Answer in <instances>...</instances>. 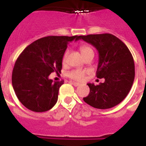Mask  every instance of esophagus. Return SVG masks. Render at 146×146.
<instances>
[{
    "mask_svg": "<svg viewBox=\"0 0 146 146\" xmlns=\"http://www.w3.org/2000/svg\"><path fill=\"white\" fill-rule=\"evenodd\" d=\"M70 83H71V84H73V86H75V87H77V86H80V83H79V82H70Z\"/></svg>",
    "mask_w": 146,
    "mask_h": 146,
    "instance_id": "obj_1",
    "label": "esophagus"
}]
</instances>
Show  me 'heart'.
<instances>
[{
	"instance_id": "b5f03b06",
	"label": "heart",
	"mask_w": 146,
	"mask_h": 146,
	"mask_svg": "<svg viewBox=\"0 0 146 146\" xmlns=\"http://www.w3.org/2000/svg\"><path fill=\"white\" fill-rule=\"evenodd\" d=\"M80 50L81 54L82 55V57H84L85 55H86L87 54L89 53H94L93 49L91 47L89 46V45H81L80 47ZM66 56H67V51L64 53V55H63V58H62V60L63 62H65L66 58ZM86 70H73L69 71L67 73V76L69 77L72 79V80H77V81H82L83 79L85 78V76L86 74Z\"/></svg>"
}]
</instances>
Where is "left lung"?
<instances>
[{
    "instance_id": "8db88e82",
    "label": "left lung",
    "mask_w": 146,
    "mask_h": 146,
    "mask_svg": "<svg viewBox=\"0 0 146 146\" xmlns=\"http://www.w3.org/2000/svg\"><path fill=\"white\" fill-rule=\"evenodd\" d=\"M79 39L92 44L98 51L96 76L104 78V82L95 86L89 83V96L86 103L98 109L117 105L131 89L135 77V65L127 45L115 35L109 33L80 35Z\"/></svg>"
}]
</instances>
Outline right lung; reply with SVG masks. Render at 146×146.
<instances>
[{
  "label": "right lung",
  "mask_w": 146,
  "mask_h": 146,
  "mask_svg": "<svg viewBox=\"0 0 146 146\" xmlns=\"http://www.w3.org/2000/svg\"><path fill=\"white\" fill-rule=\"evenodd\" d=\"M79 36H47L26 47L16 60L12 85L19 102L30 111L44 112L57 103L64 80L53 82L48 76L60 73L62 58L69 42Z\"/></svg>",
  "instance_id": "1"
}]
</instances>
